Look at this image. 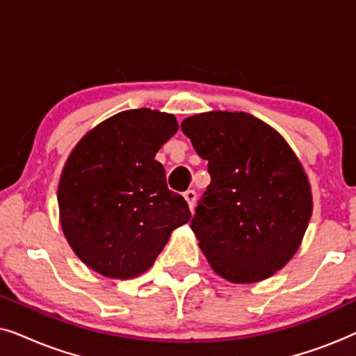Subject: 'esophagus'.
Returning a JSON list of instances; mask_svg holds the SVG:
<instances>
[{
	"label": "esophagus",
	"instance_id": "1",
	"mask_svg": "<svg viewBox=\"0 0 356 356\" xmlns=\"http://www.w3.org/2000/svg\"><path fill=\"white\" fill-rule=\"evenodd\" d=\"M184 196V199H186V202H188V206H189V209H193L194 207V202H196V197H197V193L194 191V189H188L186 193L183 194Z\"/></svg>",
	"mask_w": 356,
	"mask_h": 356
}]
</instances>
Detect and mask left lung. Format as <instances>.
<instances>
[{
    "label": "left lung",
    "mask_w": 356,
    "mask_h": 356,
    "mask_svg": "<svg viewBox=\"0 0 356 356\" xmlns=\"http://www.w3.org/2000/svg\"><path fill=\"white\" fill-rule=\"evenodd\" d=\"M181 131L207 160L211 184L191 230L212 270L254 284L280 270L303 241L313 213L305 168L289 143L245 111H207Z\"/></svg>",
    "instance_id": "8db88e82"
}]
</instances>
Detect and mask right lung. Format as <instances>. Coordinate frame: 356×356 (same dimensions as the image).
I'll list each match as a JSON object with an SVG mask.
<instances>
[{
	"label": "right lung",
	"instance_id": "1",
	"mask_svg": "<svg viewBox=\"0 0 356 356\" xmlns=\"http://www.w3.org/2000/svg\"><path fill=\"white\" fill-rule=\"evenodd\" d=\"M177 131L173 115L126 110L71 150L58 184L60 223L74 254L97 274L120 280L144 274L175 228L191 218L155 160Z\"/></svg>",
	"mask_w": 356,
	"mask_h": 356
}]
</instances>
